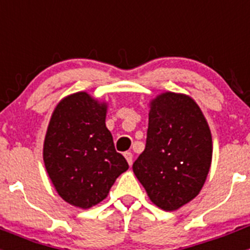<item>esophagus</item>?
Here are the masks:
<instances>
[{
    "instance_id": "34e87169",
    "label": "esophagus",
    "mask_w": 250,
    "mask_h": 250,
    "mask_svg": "<svg viewBox=\"0 0 250 250\" xmlns=\"http://www.w3.org/2000/svg\"><path fill=\"white\" fill-rule=\"evenodd\" d=\"M124 156H125V159H126V160H127L129 165H131L132 164V152L131 151L124 152Z\"/></svg>"
}]
</instances>
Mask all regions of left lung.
<instances>
[{
  "mask_svg": "<svg viewBox=\"0 0 250 250\" xmlns=\"http://www.w3.org/2000/svg\"><path fill=\"white\" fill-rule=\"evenodd\" d=\"M211 134L189 96L165 92L151 103L146 144L132 170L150 200L175 210L193 200L211 163Z\"/></svg>",
  "mask_w": 250,
  "mask_h": 250,
  "instance_id": "8db88e82",
  "label": "left lung"
}]
</instances>
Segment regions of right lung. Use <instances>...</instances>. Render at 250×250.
Wrapping results in <instances>:
<instances>
[{"mask_svg":"<svg viewBox=\"0 0 250 250\" xmlns=\"http://www.w3.org/2000/svg\"><path fill=\"white\" fill-rule=\"evenodd\" d=\"M106 106L77 92L56 106L43 144L51 182L65 202L91 208L107 196L116 178L129 169L115 150L105 125Z\"/></svg>","mask_w":250,"mask_h":250,"instance_id":"1","label":"right lung"}]
</instances>
